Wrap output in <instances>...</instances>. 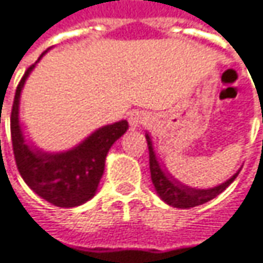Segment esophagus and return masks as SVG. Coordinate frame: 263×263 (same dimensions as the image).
<instances>
[{
    "instance_id": "obj_1",
    "label": "esophagus",
    "mask_w": 263,
    "mask_h": 263,
    "mask_svg": "<svg viewBox=\"0 0 263 263\" xmlns=\"http://www.w3.org/2000/svg\"><path fill=\"white\" fill-rule=\"evenodd\" d=\"M146 121V117L139 111H133L130 115H128V124H130V128L135 130V128H139L140 125L143 124Z\"/></svg>"
}]
</instances>
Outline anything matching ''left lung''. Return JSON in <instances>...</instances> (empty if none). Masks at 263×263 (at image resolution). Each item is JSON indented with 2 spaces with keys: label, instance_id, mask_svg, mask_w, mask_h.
<instances>
[{
  "label": "left lung",
  "instance_id": "left-lung-1",
  "mask_svg": "<svg viewBox=\"0 0 263 263\" xmlns=\"http://www.w3.org/2000/svg\"><path fill=\"white\" fill-rule=\"evenodd\" d=\"M145 136H146L148 149H149V170H151V179L152 183H154V188L157 191L158 197L165 204H168L172 207L191 209V207L201 205V204L213 200L220 192H223L230 186L231 183L235 180V177L238 176L240 170H241V168H238L237 173H234L228 180H225L223 183H219L217 186H213V188H205V190L191 188L188 185H183L182 182H179L176 177L172 176L168 173L165 165L161 164L158 157H157V152L154 149V143H152L149 133L146 132Z\"/></svg>",
  "mask_w": 263,
  "mask_h": 263
}]
</instances>
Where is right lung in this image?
<instances>
[{"instance_id": "1", "label": "right lung", "mask_w": 263, "mask_h": 263, "mask_svg": "<svg viewBox=\"0 0 263 263\" xmlns=\"http://www.w3.org/2000/svg\"><path fill=\"white\" fill-rule=\"evenodd\" d=\"M46 50L20 80L11 109V142L20 176L43 200L58 207H77L91 200L96 192L105 160L111 146L128 128L125 120L99 127L68 151L48 152L28 142L20 124V96L28 77Z\"/></svg>"}]
</instances>
